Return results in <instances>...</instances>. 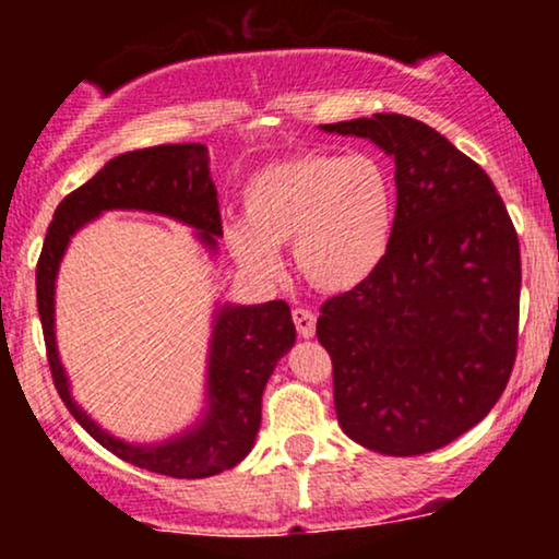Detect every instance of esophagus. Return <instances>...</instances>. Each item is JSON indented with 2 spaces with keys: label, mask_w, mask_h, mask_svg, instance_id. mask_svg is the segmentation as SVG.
Returning a JSON list of instances; mask_svg holds the SVG:
<instances>
[{
  "label": "esophagus",
  "mask_w": 559,
  "mask_h": 559,
  "mask_svg": "<svg viewBox=\"0 0 559 559\" xmlns=\"http://www.w3.org/2000/svg\"><path fill=\"white\" fill-rule=\"evenodd\" d=\"M292 316H294V325H297L299 336H305V338L316 336V312L307 310V307H297Z\"/></svg>",
  "instance_id": "34e87169"
}]
</instances>
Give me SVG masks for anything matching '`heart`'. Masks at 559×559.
I'll return each mask as SVG.
<instances>
[{
    "label": "heart",
    "instance_id": "b5f03b06",
    "mask_svg": "<svg viewBox=\"0 0 559 559\" xmlns=\"http://www.w3.org/2000/svg\"><path fill=\"white\" fill-rule=\"evenodd\" d=\"M241 215L243 226H230L226 241L243 273L275 281V249L292 247L307 284L342 294L365 284L386 258L394 183L376 157L299 152L243 183Z\"/></svg>",
    "mask_w": 559,
    "mask_h": 559
}]
</instances>
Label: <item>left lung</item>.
Returning a JSON list of instances; mask_svg holds the SVG:
<instances>
[{
  "mask_svg": "<svg viewBox=\"0 0 559 559\" xmlns=\"http://www.w3.org/2000/svg\"><path fill=\"white\" fill-rule=\"evenodd\" d=\"M394 157L389 252L320 305L344 433L394 457L447 447L489 415L510 381L521 320V243L480 165L396 112L329 123Z\"/></svg>",
  "mask_w": 559,
  "mask_h": 559,
  "instance_id": "left-lung-1",
  "label": "left lung"
}]
</instances>
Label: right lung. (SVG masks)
<instances>
[{
  "mask_svg": "<svg viewBox=\"0 0 559 559\" xmlns=\"http://www.w3.org/2000/svg\"><path fill=\"white\" fill-rule=\"evenodd\" d=\"M207 146L159 144L110 159L92 181L57 204L36 265V301L47 360L60 400L75 420L126 463L170 478H207L239 465L254 444L262 420V391L275 362L297 338L284 299L254 307H223L210 352V413L194 431L157 447L112 439L70 400L68 378L55 346V278L70 236L105 210H150L194 226L215 247L223 236L217 191L207 168Z\"/></svg>",
  "mask_w": 559,
  "mask_h": 559,
  "instance_id": "right-lung-1",
  "label": "right lung"
}]
</instances>
